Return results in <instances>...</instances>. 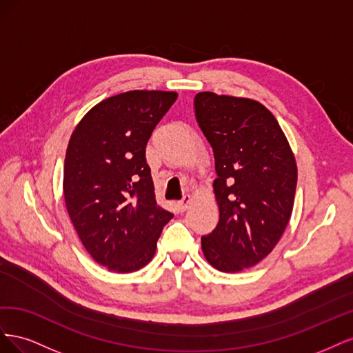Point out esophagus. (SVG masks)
I'll return each mask as SVG.
<instances>
[{"label": "esophagus", "mask_w": 353, "mask_h": 353, "mask_svg": "<svg viewBox=\"0 0 353 353\" xmlns=\"http://www.w3.org/2000/svg\"><path fill=\"white\" fill-rule=\"evenodd\" d=\"M190 203H191V197H190L188 194H185V196L183 197V200H179V201H178V208H179V210H181V212L187 210V208L190 206Z\"/></svg>", "instance_id": "34e87169"}]
</instances>
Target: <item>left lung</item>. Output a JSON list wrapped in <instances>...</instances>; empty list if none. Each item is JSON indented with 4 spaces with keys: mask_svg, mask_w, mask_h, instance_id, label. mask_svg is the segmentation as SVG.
Wrapping results in <instances>:
<instances>
[{
    "mask_svg": "<svg viewBox=\"0 0 353 353\" xmlns=\"http://www.w3.org/2000/svg\"><path fill=\"white\" fill-rule=\"evenodd\" d=\"M196 119L215 156L219 222L201 237L213 268L240 272L268 256L290 221L296 159L275 116L259 101L203 91Z\"/></svg>",
    "mask_w": 353,
    "mask_h": 353,
    "instance_id": "1",
    "label": "left lung"
}]
</instances>
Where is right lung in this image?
Returning <instances> with one entry per match:
<instances>
[{
	"label": "right lung",
	"mask_w": 353,
	"mask_h": 353,
	"mask_svg": "<svg viewBox=\"0 0 353 353\" xmlns=\"http://www.w3.org/2000/svg\"><path fill=\"white\" fill-rule=\"evenodd\" d=\"M176 97L154 90L113 95L72 132L63 175L66 209L83 248L109 271L145 266L174 218L156 201L145 145Z\"/></svg>",
	"instance_id": "1"
}]
</instances>
